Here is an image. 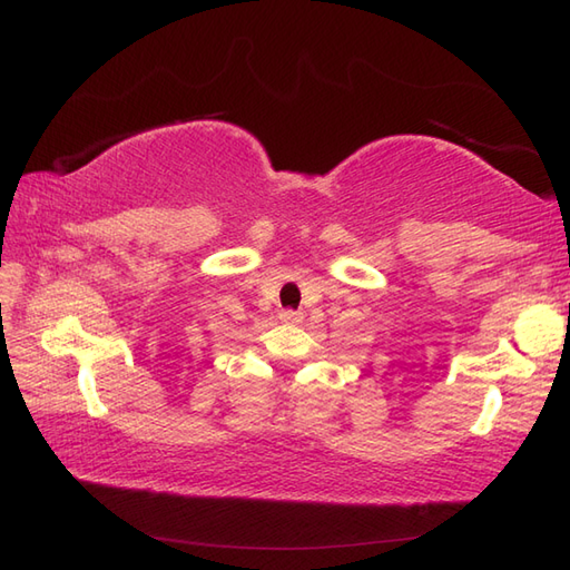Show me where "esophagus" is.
<instances>
[{"label":"esophagus","instance_id":"34e87169","mask_svg":"<svg viewBox=\"0 0 570 570\" xmlns=\"http://www.w3.org/2000/svg\"><path fill=\"white\" fill-rule=\"evenodd\" d=\"M279 320H282L284 325H298L301 320H303V315H301L298 311H282V313H279Z\"/></svg>","mask_w":570,"mask_h":570}]
</instances>
